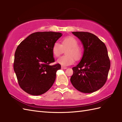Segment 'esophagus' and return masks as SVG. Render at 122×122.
<instances>
[{"instance_id":"esophagus-1","label":"esophagus","mask_w":122,"mask_h":122,"mask_svg":"<svg viewBox=\"0 0 122 122\" xmlns=\"http://www.w3.org/2000/svg\"><path fill=\"white\" fill-rule=\"evenodd\" d=\"M61 69H64V70H65V69H67V68H66V67H65V66H61Z\"/></svg>"}]
</instances>
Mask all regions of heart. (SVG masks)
<instances>
[{"mask_svg":"<svg viewBox=\"0 0 122 122\" xmlns=\"http://www.w3.org/2000/svg\"><path fill=\"white\" fill-rule=\"evenodd\" d=\"M79 42L76 38L68 36L64 38L61 41V45L59 42L54 43L52 47V52L56 57H58L66 49V56H61L57 60V63L62 66H68L73 64L74 59L78 61L82 56V48L78 46Z\"/></svg>","mask_w":122,"mask_h":122,"instance_id":"1","label":"heart"}]
</instances>
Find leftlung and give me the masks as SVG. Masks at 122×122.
Returning <instances> with one entry per match:
<instances>
[{"label": "left lung", "mask_w": 122, "mask_h": 122, "mask_svg": "<svg viewBox=\"0 0 122 122\" xmlns=\"http://www.w3.org/2000/svg\"><path fill=\"white\" fill-rule=\"evenodd\" d=\"M83 46L81 61L72 68L70 81L80 92L90 93L101 89L107 80L110 60L107 46L95 35L87 32H72Z\"/></svg>", "instance_id": "8db88e82"}]
</instances>
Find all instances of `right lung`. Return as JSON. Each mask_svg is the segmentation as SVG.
Wrapping results in <instances>:
<instances>
[{
    "instance_id": "obj_1",
    "label": "right lung",
    "mask_w": 122,
    "mask_h": 122,
    "mask_svg": "<svg viewBox=\"0 0 122 122\" xmlns=\"http://www.w3.org/2000/svg\"><path fill=\"white\" fill-rule=\"evenodd\" d=\"M62 36L60 32H35L18 46L14 69L19 86L28 94L40 95L52 86L61 65H50L54 62L52 47Z\"/></svg>"
}]
</instances>
